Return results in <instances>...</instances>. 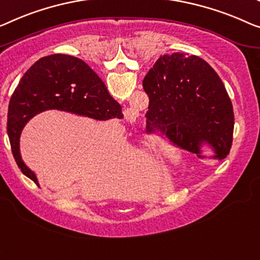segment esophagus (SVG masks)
I'll return each instance as SVG.
<instances>
[{
    "mask_svg": "<svg viewBox=\"0 0 260 260\" xmlns=\"http://www.w3.org/2000/svg\"><path fill=\"white\" fill-rule=\"evenodd\" d=\"M125 117L128 118V119H135L138 117V113L134 110H131V108H129V110H127L125 112Z\"/></svg>",
    "mask_w": 260,
    "mask_h": 260,
    "instance_id": "34e87169",
    "label": "esophagus"
}]
</instances>
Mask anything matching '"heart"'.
Masks as SVG:
<instances>
[{
    "label": "heart",
    "mask_w": 260,
    "mask_h": 260,
    "mask_svg": "<svg viewBox=\"0 0 260 260\" xmlns=\"http://www.w3.org/2000/svg\"><path fill=\"white\" fill-rule=\"evenodd\" d=\"M146 147H147V148H148V149L152 150V149H153V147H154V143H153V142H148V143H146Z\"/></svg>",
    "instance_id": "b5f03b06"
}]
</instances>
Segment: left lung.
Returning a JSON list of instances; mask_svg holds the SVG:
<instances>
[{"label": "left lung", "instance_id": "obj_1", "mask_svg": "<svg viewBox=\"0 0 260 260\" xmlns=\"http://www.w3.org/2000/svg\"><path fill=\"white\" fill-rule=\"evenodd\" d=\"M149 96L147 125L160 129L174 146L201 155L208 143L214 158L230 153L235 115L222 79L197 56L174 52L155 61L143 79Z\"/></svg>", "mask_w": 260, "mask_h": 260}]
</instances>
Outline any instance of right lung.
<instances>
[{"label": "right lung", "mask_w": 260, "mask_h": 260, "mask_svg": "<svg viewBox=\"0 0 260 260\" xmlns=\"http://www.w3.org/2000/svg\"><path fill=\"white\" fill-rule=\"evenodd\" d=\"M48 110L67 111L96 120L123 118L121 106L84 60L60 53L38 59L15 88L7 122L15 161L21 172L37 185L36 175L22 161L19 135L31 118Z\"/></svg>", "instance_id": "1"}]
</instances>
